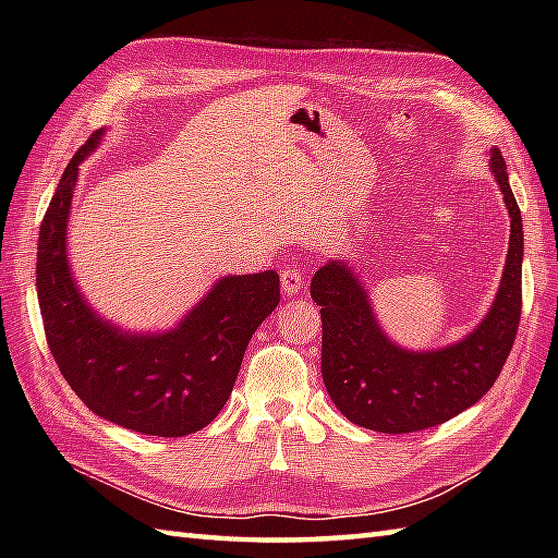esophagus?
I'll list each match as a JSON object with an SVG mask.
<instances>
[{
    "mask_svg": "<svg viewBox=\"0 0 558 558\" xmlns=\"http://www.w3.org/2000/svg\"><path fill=\"white\" fill-rule=\"evenodd\" d=\"M302 282H304V278L298 268H286L280 272V288L286 294L298 292L302 288Z\"/></svg>",
    "mask_w": 558,
    "mask_h": 558,
    "instance_id": "1",
    "label": "esophagus"
}]
</instances>
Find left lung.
<instances>
[{
	"mask_svg": "<svg viewBox=\"0 0 558 558\" xmlns=\"http://www.w3.org/2000/svg\"><path fill=\"white\" fill-rule=\"evenodd\" d=\"M489 170L511 218V240L489 312L458 342L402 348L378 326L369 292L345 258H330L314 272L312 300L324 322V384L352 424L381 434L429 429L475 405L499 378L523 304V218L499 148L489 150Z\"/></svg>",
	"mask_w": 558,
	"mask_h": 558,
	"instance_id": "left-lung-1",
	"label": "left lung"
}]
</instances>
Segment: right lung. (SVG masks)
Returning a JSON list of instances; mask_svg holds the SVG:
<instances>
[{"label": "right lung", "mask_w": 558, "mask_h": 558, "mask_svg": "<svg viewBox=\"0 0 558 558\" xmlns=\"http://www.w3.org/2000/svg\"><path fill=\"white\" fill-rule=\"evenodd\" d=\"M93 134L59 180L38 236L35 288L52 357L98 417L146 436L204 429L228 402L244 350L280 302L276 270L222 276L168 330H126L93 310L69 266L66 230L78 165L96 153Z\"/></svg>", "instance_id": "right-lung-1"}]
</instances>
